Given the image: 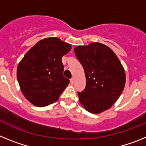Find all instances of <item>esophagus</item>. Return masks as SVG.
<instances>
[{
    "label": "esophagus",
    "mask_w": 146,
    "mask_h": 146,
    "mask_svg": "<svg viewBox=\"0 0 146 146\" xmlns=\"http://www.w3.org/2000/svg\"><path fill=\"white\" fill-rule=\"evenodd\" d=\"M74 77H72V78L70 79V82L72 83V84H73V83H74Z\"/></svg>",
    "instance_id": "obj_1"
}]
</instances>
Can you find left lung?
I'll list each match as a JSON object with an SVG mask.
<instances>
[{"instance_id":"obj_1","label":"left lung","mask_w":146,"mask_h":146,"mask_svg":"<svg viewBox=\"0 0 146 146\" xmlns=\"http://www.w3.org/2000/svg\"><path fill=\"white\" fill-rule=\"evenodd\" d=\"M86 79V88L77 92L82 105L91 113H99L111 108L123 90L126 75L113 50L94 42L74 48Z\"/></svg>"}]
</instances>
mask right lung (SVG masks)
<instances>
[{"mask_svg": "<svg viewBox=\"0 0 146 146\" xmlns=\"http://www.w3.org/2000/svg\"><path fill=\"white\" fill-rule=\"evenodd\" d=\"M71 44L56 37L42 39L25 55L17 70L23 95L30 102L45 107L58 100L69 83L64 76L61 58Z\"/></svg>", "mask_w": 146, "mask_h": 146, "instance_id": "right-lung-1", "label": "right lung"}]
</instances>
